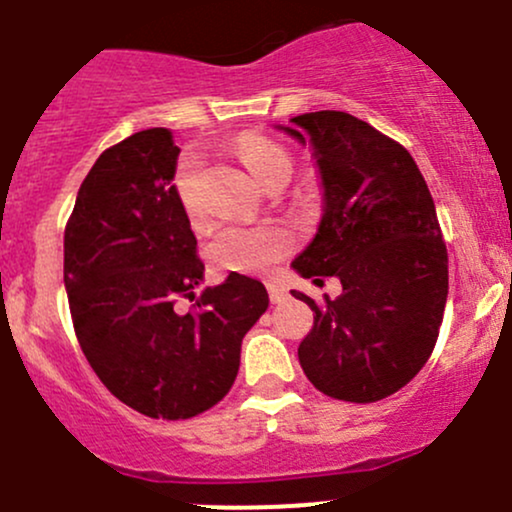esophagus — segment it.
<instances>
[{"mask_svg":"<svg viewBox=\"0 0 512 512\" xmlns=\"http://www.w3.org/2000/svg\"><path fill=\"white\" fill-rule=\"evenodd\" d=\"M266 288H268V298H271V303H281L283 298H286V288L278 286L276 281L266 283Z\"/></svg>","mask_w":512,"mask_h":512,"instance_id":"obj_1","label":"esophagus"}]
</instances>
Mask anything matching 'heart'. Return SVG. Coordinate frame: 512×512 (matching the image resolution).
I'll return each mask as SVG.
<instances>
[{"label":"heart","instance_id":"obj_1","mask_svg":"<svg viewBox=\"0 0 512 512\" xmlns=\"http://www.w3.org/2000/svg\"><path fill=\"white\" fill-rule=\"evenodd\" d=\"M239 156L261 186L273 184L276 179L288 181V176H291V156L273 141L256 139V136L244 139L239 144ZM196 174H199L196 156H184L174 174L176 196L191 216L199 211ZM288 249H291V234L276 224L221 226L209 244V254L214 263L226 271H261V268L278 261Z\"/></svg>","mask_w":512,"mask_h":512}]
</instances>
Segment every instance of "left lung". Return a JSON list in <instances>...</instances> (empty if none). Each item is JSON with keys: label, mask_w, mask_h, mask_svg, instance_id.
<instances>
[{"label": "left lung", "mask_w": 512, "mask_h": 512, "mask_svg": "<svg viewBox=\"0 0 512 512\" xmlns=\"http://www.w3.org/2000/svg\"><path fill=\"white\" fill-rule=\"evenodd\" d=\"M278 126L311 144L323 216L291 263L303 278H341L343 293L313 311L298 346L308 381L326 396L373 403L426 366L448 298V251L433 196L413 156L346 111H311Z\"/></svg>", "instance_id": "8db88e82"}]
</instances>
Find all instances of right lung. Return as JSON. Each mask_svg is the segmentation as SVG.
<instances>
[{"label": "right lung", "mask_w": 512, "mask_h": 512, "mask_svg": "<svg viewBox=\"0 0 512 512\" xmlns=\"http://www.w3.org/2000/svg\"><path fill=\"white\" fill-rule=\"evenodd\" d=\"M179 146L146 129L96 159L64 231L74 331L99 381L149 418H194L231 391L241 341L268 308L261 281H204L196 236L174 189ZM179 295L196 300L176 314Z\"/></svg>", "instance_id": "right-lung-1"}]
</instances>
